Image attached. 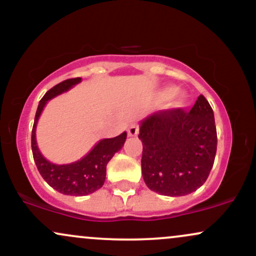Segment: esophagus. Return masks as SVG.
<instances>
[{"mask_svg":"<svg viewBox=\"0 0 256 256\" xmlns=\"http://www.w3.org/2000/svg\"><path fill=\"white\" fill-rule=\"evenodd\" d=\"M138 132H140V128H138V126L136 124L130 125V128H128V134L130 137H136L138 134Z\"/></svg>","mask_w":256,"mask_h":256,"instance_id":"1","label":"esophagus"}]
</instances>
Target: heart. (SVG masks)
<instances>
[{
    "label": "heart",
    "mask_w": 256,
    "mask_h": 256,
    "mask_svg": "<svg viewBox=\"0 0 256 256\" xmlns=\"http://www.w3.org/2000/svg\"><path fill=\"white\" fill-rule=\"evenodd\" d=\"M176 88H166V89H164L161 91L160 94H158V98L161 100V101H166V100H170L171 98H173V95L176 94ZM174 104L176 106H183L184 104V98L182 95H178L177 98H176L174 101Z\"/></svg>",
    "instance_id": "1"
}]
</instances>
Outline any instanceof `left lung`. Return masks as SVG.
Masks as SVG:
<instances>
[{"label": "left lung", "instance_id": "obj_1", "mask_svg": "<svg viewBox=\"0 0 256 256\" xmlns=\"http://www.w3.org/2000/svg\"><path fill=\"white\" fill-rule=\"evenodd\" d=\"M142 174L152 192L184 196L202 186L216 152V128L210 104L200 95L190 112L158 110L140 122Z\"/></svg>", "mask_w": 256, "mask_h": 256}]
</instances>
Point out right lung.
I'll return each instance as SVG.
<instances>
[{
	"mask_svg": "<svg viewBox=\"0 0 256 256\" xmlns=\"http://www.w3.org/2000/svg\"><path fill=\"white\" fill-rule=\"evenodd\" d=\"M80 80L82 78L67 79L46 91L38 104L31 134L32 154L40 176L58 192L71 196L89 195L102 188L106 179V167L108 161L122 148L128 136L126 132H122V134L114 138L101 140L91 149L89 154L85 155L79 161L68 165H55L40 154L36 142V126L44 106L49 100L71 89L73 85L78 84Z\"/></svg>",
	"mask_w": 256,
	"mask_h": 256,
	"instance_id": "add662e5",
	"label": "right lung"
}]
</instances>
